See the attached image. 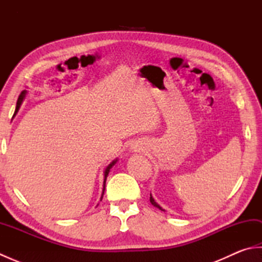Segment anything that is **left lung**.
Here are the masks:
<instances>
[{"label":"left lung","instance_id":"1","mask_svg":"<svg viewBox=\"0 0 262 262\" xmlns=\"http://www.w3.org/2000/svg\"><path fill=\"white\" fill-rule=\"evenodd\" d=\"M149 202H151V203H152V205H153V206H155V207H158L159 209H162V208H161V207H160V206H159V205H158L157 203H155V200L153 199V197H152V194H149ZM162 210H163V209H162Z\"/></svg>","mask_w":262,"mask_h":262}]
</instances>
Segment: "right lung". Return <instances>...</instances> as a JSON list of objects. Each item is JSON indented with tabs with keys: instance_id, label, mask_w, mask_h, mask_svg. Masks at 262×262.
<instances>
[{
	"instance_id": "obj_1",
	"label": "right lung",
	"mask_w": 262,
	"mask_h": 262,
	"mask_svg": "<svg viewBox=\"0 0 262 262\" xmlns=\"http://www.w3.org/2000/svg\"><path fill=\"white\" fill-rule=\"evenodd\" d=\"M25 94H26V91L21 92V94L19 96V100H18V103H16V108H15V113H14V114H16V111L19 110V107H20V104H21L22 99H24V97H25ZM116 162H117V160L113 161V162H111V163L107 166V169H105V171H104V181H103V183H105V179H107V176H108V173H109V171H110V169H111V166H113ZM103 191H104V185H103Z\"/></svg>"
}]
</instances>
